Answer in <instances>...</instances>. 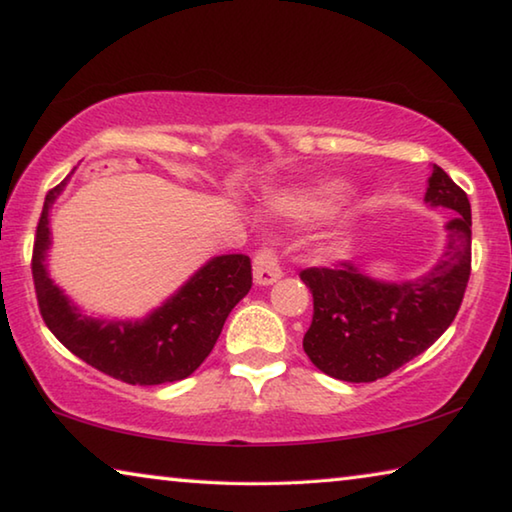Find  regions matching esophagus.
Masks as SVG:
<instances>
[{
	"mask_svg": "<svg viewBox=\"0 0 512 512\" xmlns=\"http://www.w3.org/2000/svg\"><path fill=\"white\" fill-rule=\"evenodd\" d=\"M253 275H255V282L262 284V287H268V284L280 280L282 268H280V259H277L273 248L257 250L255 262H253Z\"/></svg>",
	"mask_w": 512,
	"mask_h": 512,
	"instance_id": "34e87169",
	"label": "esophagus"
}]
</instances>
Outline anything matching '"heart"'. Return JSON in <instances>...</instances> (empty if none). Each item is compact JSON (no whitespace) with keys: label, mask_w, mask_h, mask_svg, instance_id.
Returning a JSON list of instances; mask_svg holds the SVG:
<instances>
[{"label":"heart","mask_w":512,"mask_h":512,"mask_svg":"<svg viewBox=\"0 0 512 512\" xmlns=\"http://www.w3.org/2000/svg\"><path fill=\"white\" fill-rule=\"evenodd\" d=\"M318 205H320V198L316 196H282L273 203L275 210L284 214H302V212L316 210Z\"/></svg>","instance_id":"1"}]
</instances>
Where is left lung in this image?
<instances>
[{
	"label": "left lung",
	"instance_id": "8db88e82",
	"mask_svg": "<svg viewBox=\"0 0 512 512\" xmlns=\"http://www.w3.org/2000/svg\"><path fill=\"white\" fill-rule=\"evenodd\" d=\"M424 201L454 219L438 264L415 280L379 282L350 262L305 268L314 318L302 348L318 370L352 384L375 381L443 336L461 307L472 271V210L467 194L433 164Z\"/></svg>",
	"mask_w": 512,
	"mask_h": 512
}]
</instances>
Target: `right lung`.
I'll return each mask as SVG.
<instances>
[{
	"label": "right lung",
	"mask_w": 512,
	"mask_h": 512,
	"mask_svg": "<svg viewBox=\"0 0 512 512\" xmlns=\"http://www.w3.org/2000/svg\"><path fill=\"white\" fill-rule=\"evenodd\" d=\"M65 183L47 194L33 241L31 271L45 325L69 352L126 384L158 386L189 377L212 352L225 318L253 287L250 257L210 259L144 320L90 318L51 282L45 264L49 207Z\"/></svg>",
	"instance_id": "right-lung-1"
}]
</instances>
